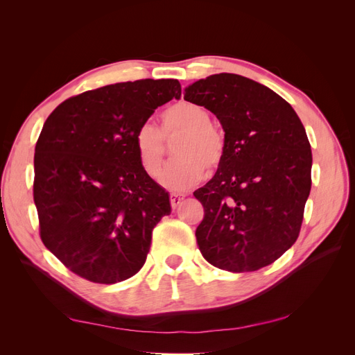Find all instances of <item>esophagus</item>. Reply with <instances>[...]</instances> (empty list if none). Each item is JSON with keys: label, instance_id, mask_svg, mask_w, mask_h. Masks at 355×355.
Instances as JSON below:
<instances>
[{"label": "esophagus", "instance_id": "1", "mask_svg": "<svg viewBox=\"0 0 355 355\" xmlns=\"http://www.w3.org/2000/svg\"><path fill=\"white\" fill-rule=\"evenodd\" d=\"M185 198V196H182V194H176V192H171L170 194V204H171V207L173 209H176L179 204L182 202V200Z\"/></svg>", "mask_w": 355, "mask_h": 355}]
</instances>
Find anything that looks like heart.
<instances>
[{
    "label": "heart",
    "instance_id": "obj_1",
    "mask_svg": "<svg viewBox=\"0 0 355 355\" xmlns=\"http://www.w3.org/2000/svg\"><path fill=\"white\" fill-rule=\"evenodd\" d=\"M173 159L163 170L159 182L166 188L185 191L194 187L209 170L216 168L225 157V137L211 124L206 106L194 102H178L161 114V130L145 123L136 132L135 146L145 175L157 178L166 157V141H173Z\"/></svg>",
    "mask_w": 355,
    "mask_h": 355
}]
</instances>
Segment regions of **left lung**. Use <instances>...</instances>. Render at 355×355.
Returning <instances> with one entry per match:
<instances>
[{"label": "left lung", "instance_id": "1", "mask_svg": "<svg viewBox=\"0 0 355 355\" xmlns=\"http://www.w3.org/2000/svg\"><path fill=\"white\" fill-rule=\"evenodd\" d=\"M184 99L206 106L225 132L216 175L194 192L204 207L198 249L220 270H261L302 227L313 166L305 127L282 96L237 73L198 80Z\"/></svg>", "mask_w": 355, "mask_h": 355}]
</instances>
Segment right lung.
Wrapping results in <instances>:
<instances>
[{"mask_svg":"<svg viewBox=\"0 0 355 355\" xmlns=\"http://www.w3.org/2000/svg\"><path fill=\"white\" fill-rule=\"evenodd\" d=\"M180 93L178 80L111 84L72 96L46 120L34 157L40 237L84 280L114 284L144 266L171 207L139 164L135 137Z\"/></svg>","mask_w":355,"mask_h":355,"instance_id":"obj_1","label":"right lung"}]
</instances>
